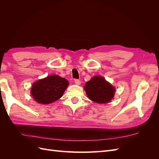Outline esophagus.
Listing matches in <instances>:
<instances>
[{
	"label": "esophagus",
	"instance_id": "esophagus-1",
	"mask_svg": "<svg viewBox=\"0 0 159 159\" xmlns=\"http://www.w3.org/2000/svg\"><path fill=\"white\" fill-rule=\"evenodd\" d=\"M74 81H75V84H77V85H80L81 84V81H80V80H78V79H75V80H74Z\"/></svg>",
	"mask_w": 159,
	"mask_h": 159
}]
</instances>
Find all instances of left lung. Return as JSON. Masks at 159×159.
I'll use <instances>...</instances> for the list:
<instances>
[{"instance_id": "1", "label": "left lung", "mask_w": 159, "mask_h": 159, "mask_svg": "<svg viewBox=\"0 0 159 159\" xmlns=\"http://www.w3.org/2000/svg\"><path fill=\"white\" fill-rule=\"evenodd\" d=\"M84 89L89 99L98 103H107L113 98L115 89L102 76H94L85 84Z\"/></svg>"}]
</instances>
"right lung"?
<instances>
[{
    "label": "right lung",
    "instance_id": "add662e5",
    "mask_svg": "<svg viewBox=\"0 0 159 159\" xmlns=\"http://www.w3.org/2000/svg\"><path fill=\"white\" fill-rule=\"evenodd\" d=\"M68 81L57 75H52L32 84L31 94L36 102L49 104L59 99L68 88Z\"/></svg>",
    "mask_w": 159,
    "mask_h": 159
}]
</instances>
